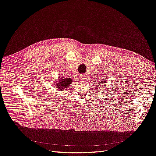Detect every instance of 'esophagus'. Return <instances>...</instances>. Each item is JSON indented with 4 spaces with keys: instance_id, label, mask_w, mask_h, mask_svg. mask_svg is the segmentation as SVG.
Segmentation results:
<instances>
[{
    "instance_id": "1",
    "label": "esophagus",
    "mask_w": 156,
    "mask_h": 156,
    "mask_svg": "<svg viewBox=\"0 0 156 156\" xmlns=\"http://www.w3.org/2000/svg\"><path fill=\"white\" fill-rule=\"evenodd\" d=\"M85 76H83V75H80V80H85Z\"/></svg>"
}]
</instances>
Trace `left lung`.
Instances as JSON below:
<instances>
[{
	"label": "left lung",
	"mask_w": 156,
	"mask_h": 156,
	"mask_svg": "<svg viewBox=\"0 0 156 156\" xmlns=\"http://www.w3.org/2000/svg\"><path fill=\"white\" fill-rule=\"evenodd\" d=\"M101 83H103V82H99V85H100V84H101Z\"/></svg>",
	"instance_id": "1"
}]
</instances>
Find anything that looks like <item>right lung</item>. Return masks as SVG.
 <instances>
[{
  "label": "right lung",
  "mask_w": 156,
  "mask_h": 156,
  "mask_svg": "<svg viewBox=\"0 0 156 156\" xmlns=\"http://www.w3.org/2000/svg\"><path fill=\"white\" fill-rule=\"evenodd\" d=\"M71 82V79L69 78H60L58 80V81L55 82L56 88H58L60 91L66 90L69 85L72 83Z\"/></svg>",
  "instance_id": "add662e5"
}]
</instances>
